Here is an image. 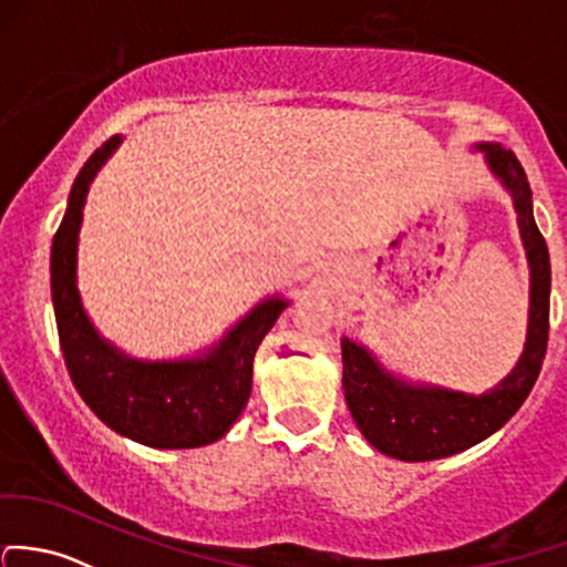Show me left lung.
Segmentation results:
<instances>
[{"label": "left lung", "mask_w": 567, "mask_h": 567, "mask_svg": "<svg viewBox=\"0 0 567 567\" xmlns=\"http://www.w3.org/2000/svg\"><path fill=\"white\" fill-rule=\"evenodd\" d=\"M488 168L508 187L519 214V230L529 260V329L514 372L484 396L410 385L393 378L363 344L342 339V389L353 421L380 454L402 462H432L454 456L497 432L533 391L549 344V247L533 217L527 174L511 148L481 143Z\"/></svg>", "instance_id": "obj_1"}]
</instances>
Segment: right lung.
<instances>
[{"mask_svg": "<svg viewBox=\"0 0 567 567\" xmlns=\"http://www.w3.org/2000/svg\"><path fill=\"white\" fill-rule=\"evenodd\" d=\"M118 143L113 135L86 159L53 236L51 299L59 344L81 399L113 432L152 449H198L223 437L241 415L252 391L255 350L288 301L277 296L258 303L200 359L148 363L105 342L83 312L75 264L89 184Z\"/></svg>", "mask_w": 567, "mask_h": 567, "instance_id": "obj_1", "label": "right lung"}]
</instances>
